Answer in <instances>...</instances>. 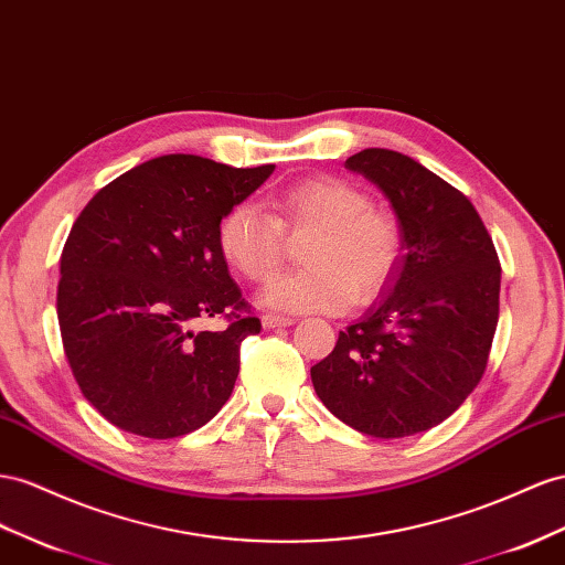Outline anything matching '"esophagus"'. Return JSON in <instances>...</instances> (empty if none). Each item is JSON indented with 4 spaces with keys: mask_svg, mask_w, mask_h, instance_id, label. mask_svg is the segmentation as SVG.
<instances>
[{
    "mask_svg": "<svg viewBox=\"0 0 565 565\" xmlns=\"http://www.w3.org/2000/svg\"><path fill=\"white\" fill-rule=\"evenodd\" d=\"M262 323H264V328H268V330H273V328H287V326L295 323V318L278 316V313H266V316L262 318Z\"/></svg>",
    "mask_w": 565,
    "mask_h": 565,
    "instance_id": "obj_1",
    "label": "esophagus"
}]
</instances>
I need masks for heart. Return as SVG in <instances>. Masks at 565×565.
I'll return each mask as SVG.
<instances>
[{
  "instance_id": "obj_1",
  "label": "heart",
  "mask_w": 565,
  "mask_h": 565,
  "mask_svg": "<svg viewBox=\"0 0 565 565\" xmlns=\"http://www.w3.org/2000/svg\"><path fill=\"white\" fill-rule=\"evenodd\" d=\"M270 216L235 204L218 223V249L242 278L264 282L282 264L285 235H311L307 266L273 280L264 303L280 311H340L383 292L402 258V227L342 178L318 175L273 196Z\"/></svg>"
}]
</instances>
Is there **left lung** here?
<instances>
[{
  "instance_id": "left-lung-1",
  "label": "left lung",
  "mask_w": 565,
  "mask_h": 565,
  "mask_svg": "<svg viewBox=\"0 0 565 565\" xmlns=\"http://www.w3.org/2000/svg\"><path fill=\"white\" fill-rule=\"evenodd\" d=\"M344 166L390 200L404 256L383 297L313 365V390L363 435L425 433L482 380L499 320V256L468 196L418 161L371 147Z\"/></svg>"
}]
</instances>
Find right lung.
<instances>
[{
    "instance_id": "right-lung-1",
    "label": "right lung",
    "mask_w": 565,
    "mask_h": 565,
    "mask_svg": "<svg viewBox=\"0 0 565 565\" xmlns=\"http://www.w3.org/2000/svg\"><path fill=\"white\" fill-rule=\"evenodd\" d=\"M273 169L159 157L111 180L75 218L61 252V342L83 396L116 428L173 439L227 402L239 344L262 320L227 273L218 223ZM216 315L228 318L223 331L193 330Z\"/></svg>"
}]
</instances>
